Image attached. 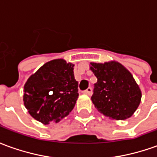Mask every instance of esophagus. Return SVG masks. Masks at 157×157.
Masks as SVG:
<instances>
[{"label": "esophagus", "instance_id": "obj_1", "mask_svg": "<svg viewBox=\"0 0 157 157\" xmlns=\"http://www.w3.org/2000/svg\"><path fill=\"white\" fill-rule=\"evenodd\" d=\"M83 92H84L85 94H86V95H91V94H92V87H88V88L86 89V90H85V91H84Z\"/></svg>", "mask_w": 157, "mask_h": 157}]
</instances>
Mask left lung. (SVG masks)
Wrapping results in <instances>:
<instances>
[{"mask_svg":"<svg viewBox=\"0 0 157 157\" xmlns=\"http://www.w3.org/2000/svg\"><path fill=\"white\" fill-rule=\"evenodd\" d=\"M90 64L98 78L91 98L96 109L112 119L131 117L141 100V91L131 73L116 61Z\"/></svg>","mask_w":157,"mask_h":157,"instance_id":"1","label":"left lung"}]
</instances>
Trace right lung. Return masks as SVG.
<instances>
[{
    "instance_id": "right-lung-1",
    "label": "right lung",
    "mask_w": 157,
    "mask_h": 157,
    "mask_svg": "<svg viewBox=\"0 0 157 157\" xmlns=\"http://www.w3.org/2000/svg\"><path fill=\"white\" fill-rule=\"evenodd\" d=\"M73 67L63 59H53L28 79L23 102L33 118L48 124L71 112L79 96Z\"/></svg>"
}]
</instances>
